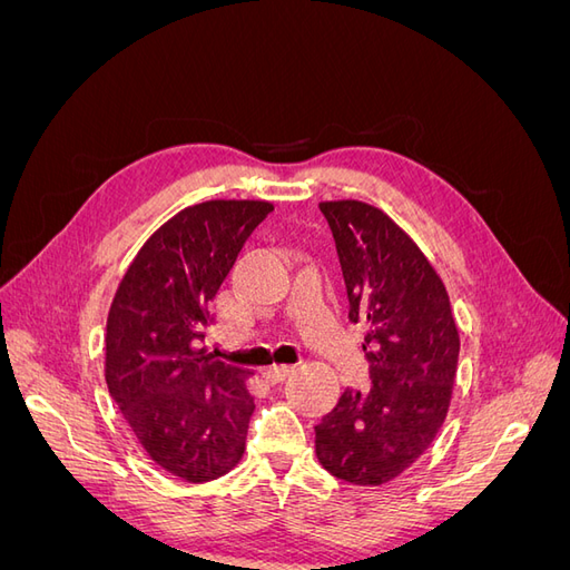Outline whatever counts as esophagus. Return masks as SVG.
Instances as JSON below:
<instances>
[{"label":"esophagus","instance_id":"1","mask_svg":"<svg viewBox=\"0 0 570 570\" xmlns=\"http://www.w3.org/2000/svg\"><path fill=\"white\" fill-rule=\"evenodd\" d=\"M295 373V366H273V368H268L266 373H264V377L266 381L271 383V385H275V383H283V381H287V377Z\"/></svg>","mask_w":570,"mask_h":570}]
</instances>
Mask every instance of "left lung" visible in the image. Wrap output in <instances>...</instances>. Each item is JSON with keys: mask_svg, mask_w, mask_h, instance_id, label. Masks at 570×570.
<instances>
[{"mask_svg": "<svg viewBox=\"0 0 570 570\" xmlns=\"http://www.w3.org/2000/svg\"><path fill=\"white\" fill-rule=\"evenodd\" d=\"M347 285L350 321L366 323L371 390L347 387L316 425V456L352 485H385L433 444L452 402L459 327L419 245L381 209L321 202Z\"/></svg>", "mask_w": 570, "mask_h": 570, "instance_id": "left-lung-1", "label": "left lung"}]
</instances>
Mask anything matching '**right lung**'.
Listing matches in <instances>:
<instances>
[{"label":"right lung","mask_w":570,"mask_h":570,"mask_svg":"<svg viewBox=\"0 0 570 570\" xmlns=\"http://www.w3.org/2000/svg\"><path fill=\"white\" fill-rule=\"evenodd\" d=\"M264 199H212L154 233L118 283L107 318V385L147 456L185 482L230 473L245 454L252 375L199 347L209 308Z\"/></svg>","instance_id":"1"}]
</instances>
